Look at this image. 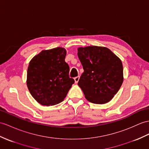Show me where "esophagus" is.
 <instances>
[{
  "instance_id": "esophagus-1",
  "label": "esophagus",
  "mask_w": 149,
  "mask_h": 149,
  "mask_svg": "<svg viewBox=\"0 0 149 149\" xmlns=\"http://www.w3.org/2000/svg\"><path fill=\"white\" fill-rule=\"evenodd\" d=\"M79 76H78V77H76L74 78L75 83H78V81H79Z\"/></svg>"
}]
</instances>
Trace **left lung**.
I'll list each match as a JSON object with an SVG mask.
<instances>
[{
  "label": "left lung",
  "mask_w": 149,
  "mask_h": 149,
  "mask_svg": "<svg viewBox=\"0 0 149 149\" xmlns=\"http://www.w3.org/2000/svg\"><path fill=\"white\" fill-rule=\"evenodd\" d=\"M78 56L84 70L78 85L86 99L98 104L109 102L123 81L121 61L111 50L98 46L78 48Z\"/></svg>",
  "instance_id": "obj_1"
}]
</instances>
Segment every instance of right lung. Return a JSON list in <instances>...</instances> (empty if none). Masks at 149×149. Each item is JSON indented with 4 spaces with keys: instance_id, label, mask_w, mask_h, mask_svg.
<instances>
[{
    "instance_id": "add662e5",
    "label": "right lung",
    "mask_w": 149,
    "mask_h": 149,
    "mask_svg": "<svg viewBox=\"0 0 149 149\" xmlns=\"http://www.w3.org/2000/svg\"><path fill=\"white\" fill-rule=\"evenodd\" d=\"M66 55L62 47L42 50L29 64L27 86L32 97L43 106L62 102L74 83L69 75Z\"/></svg>"
}]
</instances>
